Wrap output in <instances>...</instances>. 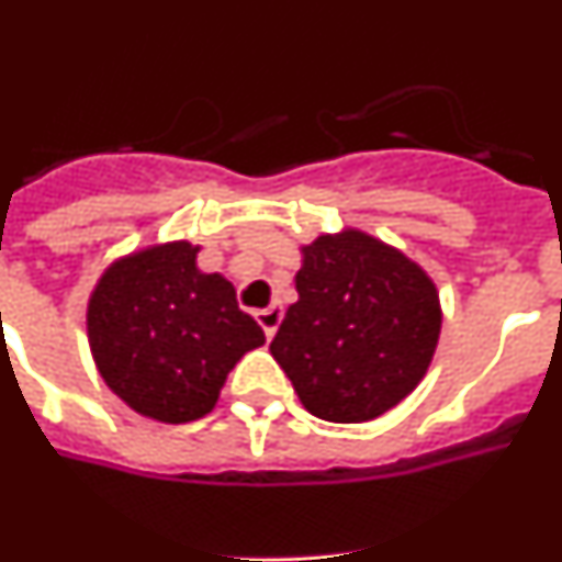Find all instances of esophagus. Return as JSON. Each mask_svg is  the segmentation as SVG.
Masks as SVG:
<instances>
[{
    "mask_svg": "<svg viewBox=\"0 0 562 562\" xmlns=\"http://www.w3.org/2000/svg\"><path fill=\"white\" fill-rule=\"evenodd\" d=\"M281 317H284V312H281V306H278V304H272V306H267V310L256 312V321L261 324V329H265L267 340H272V337H276Z\"/></svg>",
    "mask_w": 562,
    "mask_h": 562,
    "instance_id": "1",
    "label": "esophagus"
}]
</instances>
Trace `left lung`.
Listing matches in <instances>:
<instances>
[{"mask_svg":"<svg viewBox=\"0 0 562 562\" xmlns=\"http://www.w3.org/2000/svg\"><path fill=\"white\" fill-rule=\"evenodd\" d=\"M297 301L270 351L297 400L326 422H369L428 374L441 331L439 292L405 252L346 227L301 247Z\"/></svg>","mask_w":562,"mask_h":562,"instance_id":"1","label":"left lung"}]
</instances>
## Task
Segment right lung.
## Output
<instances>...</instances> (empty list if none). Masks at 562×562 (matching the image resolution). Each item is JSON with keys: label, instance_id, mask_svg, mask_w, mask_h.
Here are the masks:
<instances>
[{"label": "right lung", "instance_id": "1", "mask_svg": "<svg viewBox=\"0 0 562 562\" xmlns=\"http://www.w3.org/2000/svg\"><path fill=\"white\" fill-rule=\"evenodd\" d=\"M196 252L191 241H168L117 258L87 306L103 382L128 408L166 425L211 414L233 366L265 346L231 281L202 272Z\"/></svg>", "mask_w": 562, "mask_h": 562}]
</instances>
